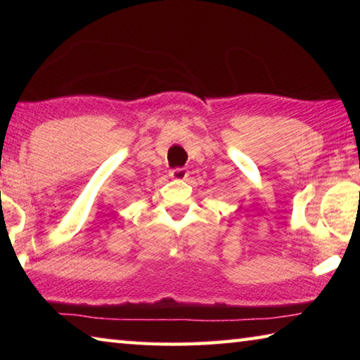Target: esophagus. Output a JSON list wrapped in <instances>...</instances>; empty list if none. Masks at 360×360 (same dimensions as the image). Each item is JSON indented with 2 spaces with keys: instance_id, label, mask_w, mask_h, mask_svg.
Listing matches in <instances>:
<instances>
[{
  "instance_id": "1",
  "label": "esophagus",
  "mask_w": 360,
  "mask_h": 360,
  "mask_svg": "<svg viewBox=\"0 0 360 360\" xmlns=\"http://www.w3.org/2000/svg\"><path fill=\"white\" fill-rule=\"evenodd\" d=\"M188 176V172L186 168H173L172 172H169V178L172 179H176V181H182L186 179Z\"/></svg>"
}]
</instances>
